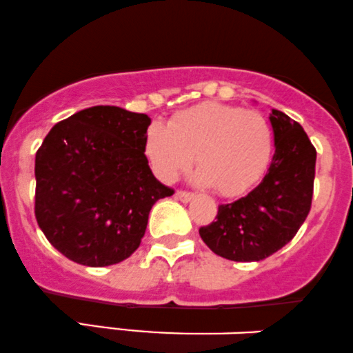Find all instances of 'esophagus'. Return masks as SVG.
Instances as JSON below:
<instances>
[{"mask_svg": "<svg viewBox=\"0 0 353 353\" xmlns=\"http://www.w3.org/2000/svg\"><path fill=\"white\" fill-rule=\"evenodd\" d=\"M175 196H176L180 201L188 203L190 200H193L194 194H193L192 192H186V190H178V192L175 193Z\"/></svg>", "mask_w": 353, "mask_h": 353, "instance_id": "1", "label": "esophagus"}]
</instances>
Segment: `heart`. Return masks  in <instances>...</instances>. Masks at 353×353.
I'll list each match as a JSON object with an SVG mask.
<instances>
[{"instance_id":"b5f03b06","label":"heart","mask_w":353,"mask_h":353,"mask_svg":"<svg viewBox=\"0 0 353 353\" xmlns=\"http://www.w3.org/2000/svg\"><path fill=\"white\" fill-rule=\"evenodd\" d=\"M143 153L157 176L173 181L193 163L194 180L221 196H239L258 185L274 155V130L258 110L203 102L180 110L167 127H148Z\"/></svg>"}]
</instances>
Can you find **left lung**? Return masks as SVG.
<instances>
[{
  "label": "left lung",
  "mask_w": 353,
  "mask_h": 353,
  "mask_svg": "<svg viewBox=\"0 0 353 353\" xmlns=\"http://www.w3.org/2000/svg\"><path fill=\"white\" fill-rule=\"evenodd\" d=\"M276 152L266 176L246 196L218 206L200 236L214 254L238 263L266 259L296 236L314 194L317 152L301 123L271 109Z\"/></svg>",
  "instance_id": "obj_1"
}]
</instances>
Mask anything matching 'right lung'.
<instances>
[{
  "label": "right lung",
  "mask_w": 353,
  "mask_h": 353,
  "mask_svg": "<svg viewBox=\"0 0 353 353\" xmlns=\"http://www.w3.org/2000/svg\"><path fill=\"white\" fill-rule=\"evenodd\" d=\"M150 119L95 105L61 120L36 152L34 214L65 258L103 268L130 258L148 213L173 188L153 176L143 153Z\"/></svg>",
  "instance_id": "obj_1"
}]
</instances>
